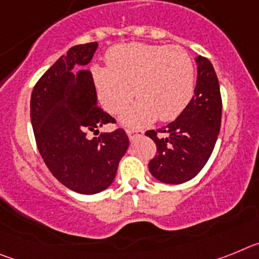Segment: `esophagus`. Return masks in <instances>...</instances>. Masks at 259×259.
I'll use <instances>...</instances> for the list:
<instances>
[{
    "label": "esophagus",
    "instance_id": "1",
    "mask_svg": "<svg viewBox=\"0 0 259 259\" xmlns=\"http://www.w3.org/2000/svg\"><path fill=\"white\" fill-rule=\"evenodd\" d=\"M125 132H127L128 137H130L131 140H134L135 137L140 136V135L143 134V132H141L140 130H135V128H128V130H125Z\"/></svg>",
    "mask_w": 259,
    "mask_h": 259
}]
</instances>
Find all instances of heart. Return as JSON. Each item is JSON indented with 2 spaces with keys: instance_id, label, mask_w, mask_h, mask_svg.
<instances>
[{
  "instance_id": "heart-1",
  "label": "heart",
  "mask_w": 259,
  "mask_h": 259,
  "mask_svg": "<svg viewBox=\"0 0 259 259\" xmlns=\"http://www.w3.org/2000/svg\"><path fill=\"white\" fill-rule=\"evenodd\" d=\"M107 67L93 66L92 79L98 100L111 114H118L139 101L122 116L127 125L149 124L161 119L172 120L188 106L194 93L196 70L183 48L141 42L111 48Z\"/></svg>"
}]
</instances>
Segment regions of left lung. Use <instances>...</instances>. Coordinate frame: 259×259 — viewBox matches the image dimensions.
Segmentation results:
<instances>
[{"label":"left lung","instance_id":"obj_1","mask_svg":"<svg viewBox=\"0 0 259 259\" xmlns=\"http://www.w3.org/2000/svg\"><path fill=\"white\" fill-rule=\"evenodd\" d=\"M196 63L197 81L188 106L166 127L145 132L157 145L149 171L166 184H182L193 179L209 161L221 130L218 77L207 58L196 57ZM158 133L161 136L158 137Z\"/></svg>","mask_w":259,"mask_h":259}]
</instances>
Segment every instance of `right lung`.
<instances>
[{
    "instance_id": "right-lung-1",
    "label": "right lung",
    "mask_w": 259,
    "mask_h": 259,
    "mask_svg": "<svg viewBox=\"0 0 259 259\" xmlns=\"http://www.w3.org/2000/svg\"><path fill=\"white\" fill-rule=\"evenodd\" d=\"M97 42L70 48L40 77L31 96L38 152L58 182L80 194L105 191L130 145L124 130L88 136L115 119L97 106L92 74L84 70Z\"/></svg>"
}]
</instances>
